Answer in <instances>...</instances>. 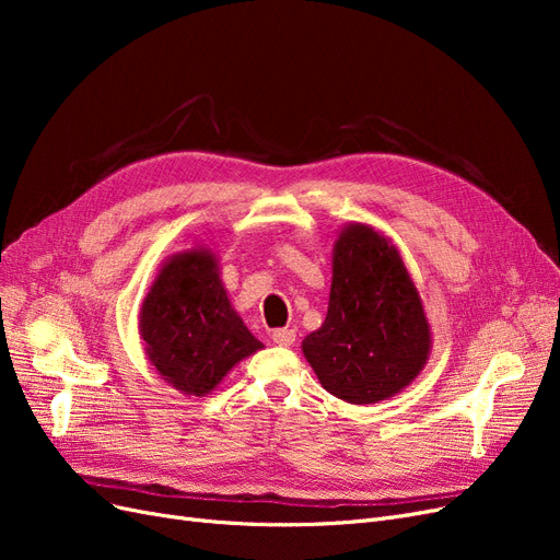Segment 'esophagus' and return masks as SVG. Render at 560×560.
I'll use <instances>...</instances> for the list:
<instances>
[{
  "mask_svg": "<svg viewBox=\"0 0 560 560\" xmlns=\"http://www.w3.org/2000/svg\"><path fill=\"white\" fill-rule=\"evenodd\" d=\"M270 338H273V343L290 348V346H294V341H296V331H294V329H276L273 336H270Z\"/></svg>",
  "mask_w": 560,
  "mask_h": 560,
  "instance_id": "esophagus-1",
  "label": "esophagus"
}]
</instances>
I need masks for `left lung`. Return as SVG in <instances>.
<instances>
[{"instance_id": "1", "label": "left lung", "mask_w": 560, "mask_h": 560, "mask_svg": "<svg viewBox=\"0 0 560 560\" xmlns=\"http://www.w3.org/2000/svg\"><path fill=\"white\" fill-rule=\"evenodd\" d=\"M317 381L348 404H376L425 369L432 329L393 241L350 222L334 243L329 311L301 343Z\"/></svg>"}]
</instances>
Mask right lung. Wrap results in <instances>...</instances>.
<instances>
[{"label":"right lung","mask_w":560,"mask_h":560,"mask_svg":"<svg viewBox=\"0 0 560 560\" xmlns=\"http://www.w3.org/2000/svg\"><path fill=\"white\" fill-rule=\"evenodd\" d=\"M147 360L182 395L206 397L264 348L231 306L217 254L196 245L167 257L140 308Z\"/></svg>","instance_id":"1"}]
</instances>
